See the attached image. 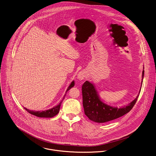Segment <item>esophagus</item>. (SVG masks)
I'll use <instances>...</instances> for the list:
<instances>
[{"instance_id": "1", "label": "esophagus", "mask_w": 156, "mask_h": 156, "mask_svg": "<svg viewBox=\"0 0 156 156\" xmlns=\"http://www.w3.org/2000/svg\"><path fill=\"white\" fill-rule=\"evenodd\" d=\"M86 76V73L84 71H81L78 73V79H79L80 80H83Z\"/></svg>"}]
</instances>
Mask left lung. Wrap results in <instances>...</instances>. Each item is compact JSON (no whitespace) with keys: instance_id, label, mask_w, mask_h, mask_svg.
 <instances>
[{"instance_id":"1","label":"left lung","mask_w":156,"mask_h":156,"mask_svg":"<svg viewBox=\"0 0 156 156\" xmlns=\"http://www.w3.org/2000/svg\"><path fill=\"white\" fill-rule=\"evenodd\" d=\"M144 76V70L142 72V80ZM82 94L85 115L90 120L98 123L113 121L128 113L134 107L139 95L138 94L135 99L126 106L120 108L112 107L100 99L94 85L88 81H86L82 86Z\"/></svg>"}]
</instances>
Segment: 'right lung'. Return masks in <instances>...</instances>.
Here are the masks:
<instances>
[{
    "mask_svg": "<svg viewBox=\"0 0 156 156\" xmlns=\"http://www.w3.org/2000/svg\"><path fill=\"white\" fill-rule=\"evenodd\" d=\"M74 84H75V83L74 81H72L70 84V85L69 86V87L67 88V90H66V92L69 90L72 87H73L74 86ZM66 95V94H65ZM65 95L64 96L63 98H62V101L59 103L58 105H57V106H55L54 107L52 108L51 109H49V110H44V111H41V112H38V111H32V110H30L29 109H27L26 108H24L28 113H30V114H31L32 115H34L35 116H37V117H40V118H52L54 116H55V115H57L58 113H59V111H60V106H61V104H62V102L64 97H65Z\"/></svg>",
    "mask_w": 156,
    "mask_h": 156,
    "instance_id": "right-lung-1",
    "label": "right lung"
}]
</instances>
